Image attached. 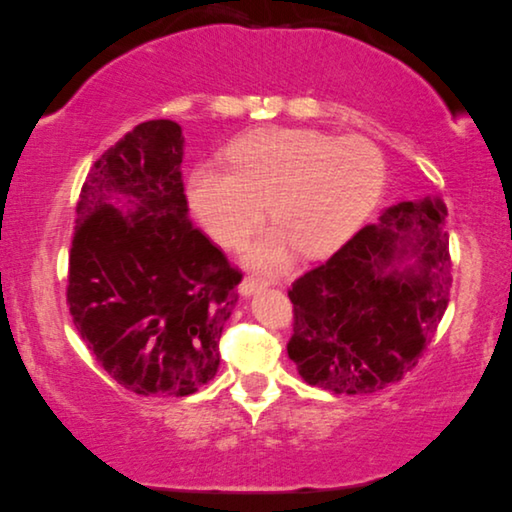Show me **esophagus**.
I'll return each mask as SVG.
<instances>
[{
	"label": "esophagus",
	"mask_w": 512,
	"mask_h": 512,
	"mask_svg": "<svg viewBox=\"0 0 512 512\" xmlns=\"http://www.w3.org/2000/svg\"><path fill=\"white\" fill-rule=\"evenodd\" d=\"M264 287H266L264 281H257V279H253V277H244V281H242L240 287H238V292H240V296L248 298V296H253L255 292L264 290Z\"/></svg>",
	"instance_id": "obj_1"
}]
</instances>
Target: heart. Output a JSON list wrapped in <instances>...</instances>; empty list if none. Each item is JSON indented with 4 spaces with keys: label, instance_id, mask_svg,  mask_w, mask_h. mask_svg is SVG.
I'll return each instance as SVG.
<instances>
[{
    "label": "heart",
    "instance_id": "b5f03b06",
    "mask_svg": "<svg viewBox=\"0 0 512 512\" xmlns=\"http://www.w3.org/2000/svg\"><path fill=\"white\" fill-rule=\"evenodd\" d=\"M229 166L192 170L188 199L220 244H242L268 214L274 225L246 246L244 264L283 272L296 251L320 257L342 246L372 212L385 183L383 155L370 140H335L316 129L264 127L235 140Z\"/></svg>",
    "mask_w": 512,
    "mask_h": 512
}]
</instances>
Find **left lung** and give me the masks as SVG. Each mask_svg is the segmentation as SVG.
<instances>
[{
    "instance_id": "left-lung-1",
    "label": "left lung",
    "mask_w": 512,
    "mask_h": 512,
    "mask_svg": "<svg viewBox=\"0 0 512 512\" xmlns=\"http://www.w3.org/2000/svg\"><path fill=\"white\" fill-rule=\"evenodd\" d=\"M445 216L439 196L391 205L292 285L287 355L307 385L355 396L415 368L450 300Z\"/></svg>"
}]
</instances>
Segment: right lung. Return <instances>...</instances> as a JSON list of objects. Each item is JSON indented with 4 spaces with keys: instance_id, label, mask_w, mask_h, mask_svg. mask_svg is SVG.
Here are the masks:
<instances>
[{
    "instance_id": "add662e5",
    "label": "right lung",
    "mask_w": 512,
    "mask_h": 512,
    "mask_svg": "<svg viewBox=\"0 0 512 512\" xmlns=\"http://www.w3.org/2000/svg\"><path fill=\"white\" fill-rule=\"evenodd\" d=\"M175 121L140 123L82 186L69 253L75 329L138 396H190L218 372L242 274L188 220Z\"/></svg>"
}]
</instances>
